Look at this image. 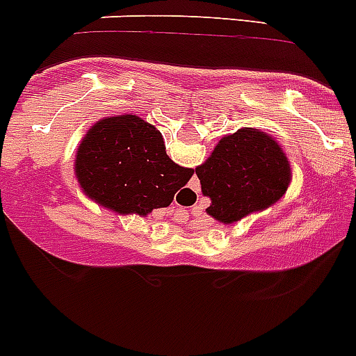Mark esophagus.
I'll return each mask as SVG.
<instances>
[{
	"instance_id": "esophagus-1",
	"label": "esophagus",
	"mask_w": 356,
	"mask_h": 356,
	"mask_svg": "<svg viewBox=\"0 0 356 356\" xmlns=\"http://www.w3.org/2000/svg\"><path fill=\"white\" fill-rule=\"evenodd\" d=\"M188 211L186 209H172V211H168V216H172V220H174V222H179V223H182V222H186V220H188Z\"/></svg>"
}]
</instances>
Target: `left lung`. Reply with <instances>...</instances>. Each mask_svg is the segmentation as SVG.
Wrapping results in <instances>:
<instances>
[{
    "mask_svg": "<svg viewBox=\"0 0 356 356\" xmlns=\"http://www.w3.org/2000/svg\"><path fill=\"white\" fill-rule=\"evenodd\" d=\"M195 174L202 193L211 198L206 213L230 225L280 200L291 182V165L270 134L243 127L223 136Z\"/></svg>",
    "mask_w": 356,
    "mask_h": 356,
    "instance_id": "8db88e82",
    "label": "left lung"
}]
</instances>
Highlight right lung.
<instances>
[{"label": "right lung", "mask_w": 356, "mask_h": 356, "mask_svg": "<svg viewBox=\"0 0 356 356\" xmlns=\"http://www.w3.org/2000/svg\"><path fill=\"white\" fill-rule=\"evenodd\" d=\"M83 193L118 214L147 216L170 206L193 175L168 158L163 136L138 115H115L88 129L76 154Z\"/></svg>", "instance_id": "obj_1"}]
</instances>
